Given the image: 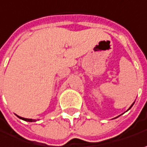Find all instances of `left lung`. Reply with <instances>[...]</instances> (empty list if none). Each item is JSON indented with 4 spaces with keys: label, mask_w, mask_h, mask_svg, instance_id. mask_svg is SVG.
Returning <instances> with one entry per match:
<instances>
[{
    "label": "left lung",
    "mask_w": 147,
    "mask_h": 147,
    "mask_svg": "<svg viewBox=\"0 0 147 147\" xmlns=\"http://www.w3.org/2000/svg\"><path fill=\"white\" fill-rule=\"evenodd\" d=\"M132 105H133V104H132V105H131V107H130V108H129V109H131V106H132Z\"/></svg>",
    "instance_id": "left-lung-1"
}]
</instances>
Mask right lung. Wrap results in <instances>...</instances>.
Wrapping results in <instances>:
<instances>
[{
  "label": "right lung",
  "mask_w": 147,
  "mask_h": 147,
  "mask_svg": "<svg viewBox=\"0 0 147 147\" xmlns=\"http://www.w3.org/2000/svg\"><path fill=\"white\" fill-rule=\"evenodd\" d=\"M18 118H20V119H23V120H24V121H27V122H35L36 120L34 119H31V118H22V117H20V116H18Z\"/></svg>",
  "instance_id": "right-lung-1"
}]
</instances>
